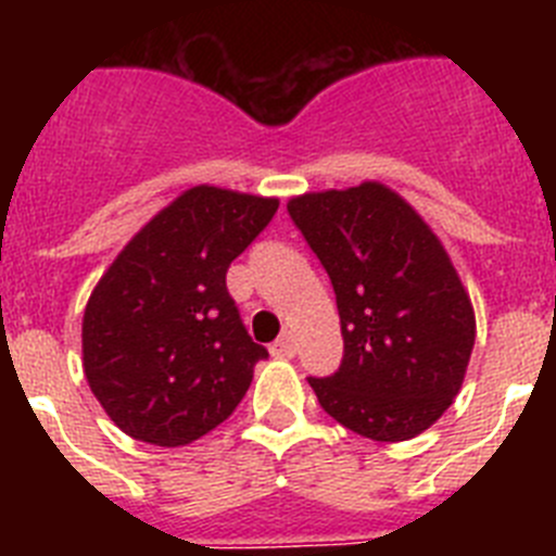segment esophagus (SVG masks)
<instances>
[{
	"instance_id": "1",
	"label": "esophagus",
	"mask_w": 556,
	"mask_h": 556,
	"mask_svg": "<svg viewBox=\"0 0 556 556\" xmlns=\"http://www.w3.org/2000/svg\"><path fill=\"white\" fill-rule=\"evenodd\" d=\"M269 351H273V356H281V358L294 356V337H292V331H283L281 337L275 339Z\"/></svg>"
}]
</instances>
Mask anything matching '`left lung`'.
I'll return each instance as SVG.
<instances>
[{
  "mask_svg": "<svg viewBox=\"0 0 556 556\" xmlns=\"http://www.w3.org/2000/svg\"><path fill=\"white\" fill-rule=\"evenodd\" d=\"M333 283L345 356L308 378L323 409L378 443L424 434L459 395L476 342L468 289L443 242L378 180L287 203Z\"/></svg>",
  "mask_w": 556,
  "mask_h": 556,
  "instance_id": "1",
  "label": "left lung"
}]
</instances>
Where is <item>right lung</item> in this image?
Returning <instances> with one entry per match:
<instances>
[{
    "label": "right lung",
    "instance_id": "obj_1",
    "mask_svg": "<svg viewBox=\"0 0 556 556\" xmlns=\"http://www.w3.org/2000/svg\"><path fill=\"white\" fill-rule=\"evenodd\" d=\"M278 198L191 186L102 273L83 314V370L113 424L141 443L186 445L217 429L267 351L225 287Z\"/></svg>",
    "mask_w": 556,
    "mask_h": 556
}]
</instances>
